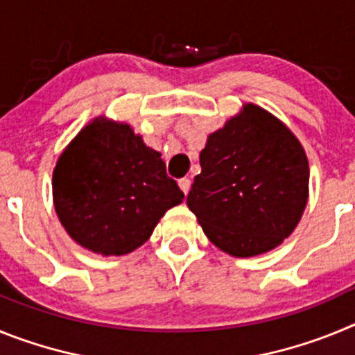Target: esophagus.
I'll return each mask as SVG.
<instances>
[{"instance_id":"obj_1","label":"esophagus","mask_w":355,"mask_h":355,"mask_svg":"<svg viewBox=\"0 0 355 355\" xmlns=\"http://www.w3.org/2000/svg\"><path fill=\"white\" fill-rule=\"evenodd\" d=\"M178 183H180V188H181V190H183L184 196H187V193L190 192V184H192V181L188 180V178H181V180L178 181Z\"/></svg>"}]
</instances>
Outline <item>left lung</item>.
Masks as SVG:
<instances>
[{"instance_id": "left-lung-1", "label": "left lung", "mask_w": 355, "mask_h": 355, "mask_svg": "<svg viewBox=\"0 0 355 355\" xmlns=\"http://www.w3.org/2000/svg\"><path fill=\"white\" fill-rule=\"evenodd\" d=\"M199 158L187 205L218 249L250 258L293 233L307 205L309 165L279 119L247 103L209 135Z\"/></svg>"}]
</instances>
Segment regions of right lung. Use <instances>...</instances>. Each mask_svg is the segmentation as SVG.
Listing matches in <instances>:
<instances>
[{
    "label": "right lung",
    "instance_id": "obj_1",
    "mask_svg": "<svg viewBox=\"0 0 355 355\" xmlns=\"http://www.w3.org/2000/svg\"><path fill=\"white\" fill-rule=\"evenodd\" d=\"M184 193L158 150L130 124L97 117L74 137L53 171L56 215L72 240L103 256H124L149 240Z\"/></svg>",
    "mask_w": 355,
    "mask_h": 355
}]
</instances>
